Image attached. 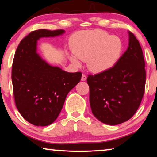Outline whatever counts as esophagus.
Listing matches in <instances>:
<instances>
[{"instance_id": "esophagus-1", "label": "esophagus", "mask_w": 157, "mask_h": 157, "mask_svg": "<svg viewBox=\"0 0 157 157\" xmlns=\"http://www.w3.org/2000/svg\"><path fill=\"white\" fill-rule=\"evenodd\" d=\"M87 79V76L85 75V74H82V76H81V81H86Z\"/></svg>"}]
</instances>
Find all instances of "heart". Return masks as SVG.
<instances>
[{"instance_id": "obj_1", "label": "heart", "mask_w": 157, "mask_h": 157, "mask_svg": "<svg viewBox=\"0 0 157 157\" xmlns=\"http://www.w3.org/2000/svg\"><path fill=\"white\" fill-rule=\"evenodd\" d=\"M71 48L74 55L70 60L76 65L79 59L86 61L91 71L100 72L107 70L119 58L123 43L117 36H109L106 31L94 29L82 31L73 38Z\"/></svg>"}]
</instances>
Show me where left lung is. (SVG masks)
I'll return each mask as SVG.
<instances>
[{
	"mask_svg": "<svg viewBox=\"0 0 157 157\" xmlns=\"http://www.w3.org/2000/svg\"><path fill=\"white\" fill-rule=\"evenodd\" d=\"M128 34V47L114 66L87 78L93 115L112 126L131 119L144 93L146 71L143 50L133 33L129 31Z\"/></svg>",
	"mask_w": 157,
	"mask_h": 157,
	"instance_id": "8db88e82",
	"label": "left lung"
}]
</instances>
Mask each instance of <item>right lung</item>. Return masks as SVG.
Instances as JSON below:
<instances>
[{
    "mask_svg": "<svg viewBox=\"0 0 157 157\" xmlns=\"http://www.w3.org/2000/svg\"><path fill=\"white\" fill-rule=\"evenodd\" d=\"M64 30L31 31L17 48L12 67L16 107L24 119L36 126L53 123L67 94L81 81V72L69 73L52 67L36 52L37 40L62 35Z\"/></svg>",
    "mask_w": 157,
    "mask_h": 157,
    "instance_id": "1",
    "label": "right lung"
}]
</instances>
